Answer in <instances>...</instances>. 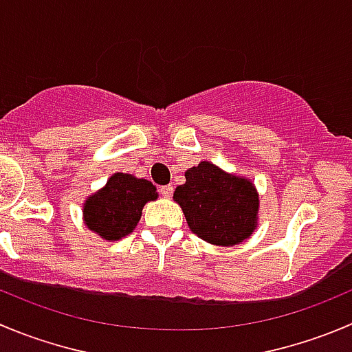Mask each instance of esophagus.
I'll return each mask as SVG.
<instances>
[{
    "label": "esophagus",
    "mask_w": 352,
    "mask_h": 352,
    "mask_svg": "<svg viewBox=\"0 0 352 352\" xmlns=\"http://www.w3.org/2000/svg\"><path fill=\"white\" fill-rule=\"evenodd\" d=\"M160 192H162V196L170 197L173 194V187L172 186H163V187H160Z\"/></svg>",
    "instance_id": "obj_1"
}]
</instances>
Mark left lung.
I'll return each mask as SVG.
<instances>
[{"label":"left lung","instance_id":"obj_1","mask_svg":"<svg viewBox=\"0 0 352 352\" xmlns=\"http://www.w3.org/2000/svg\"><path fill=\"white\" fill-rule=\"evenodd\" d=\"M173 201L182 208L190 232L213 245H239L258 227L259 194L248 177L201 162L186 172Z\"/></svg>","mask_w":352,"mask_h":352}]
</instances>
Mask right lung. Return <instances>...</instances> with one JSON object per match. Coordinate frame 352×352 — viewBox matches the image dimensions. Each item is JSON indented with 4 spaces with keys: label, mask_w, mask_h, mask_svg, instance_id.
<instances>
[{
    "label": "right lung",
    "mask_w": 352,
    "mask_h": 352,
    "mask_svg": "<svg viewBox=\"0 0 352 352\" xmlns=\"http://www.w3.org/2000/svg\"><path fill=\"white\" fill-rule=\"evenodd\" d=\"M155 199L158 192L149 180L117 172L82 203V220L104 241H120L134 232L144 204Z\"/></svg>",
    "instance_id": "right-lung-1"
}]
</instances>
